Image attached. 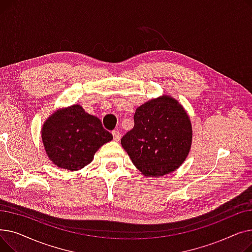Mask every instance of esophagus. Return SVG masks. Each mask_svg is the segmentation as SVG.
I'll return each instance as SVG.
<instances>
[{"instance_id":"esophagus-1","label":"esophagus","mask_w":252,"mask_h":252,"mask_svg":"<svg viewBox=\"0 0 252 252\" xmlns=\"http://www.w3.org/2000/svg\"><path fill=\"white\" fill-rule=\"evenodd\" d=\"M112 136H113L114 141H119V139H121V137H122V134L119 133L118 130H112Z\"/></svg>"}]
</instances>
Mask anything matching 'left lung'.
<instances>
[{
    "label": "left lung",
    "mask_w": 252,
    "mask_h": 252,
    "mask_svg": "<svg viewBox=\"0 0 252 252\" xmlns=\"http://www.w3.org/2000/svg\"><path fill=\"white\" fill-rule=\"evenodd\" d=\"M135 126L122 138V146L146 177L173 173L186 159L192 142L189 116L177 100L148 101L134 115Z\"/></svg>",
    "instance_id": "obj_1"
}]
</instances>
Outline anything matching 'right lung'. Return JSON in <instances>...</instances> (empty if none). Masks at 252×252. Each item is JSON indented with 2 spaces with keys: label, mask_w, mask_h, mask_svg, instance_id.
Returning <instances> with one entry per match:
<instances>
[{
  "label": "right lung",
  "mask_w": 252,
  "mask_h": 252,
  "mask_svg": "<svg viewBox=\"0 0 252 252\" xmlns=\"http://www.w3.org/2000/svg\"><path fill=\"white\" fill-rule=\"evenodd\" d=\"M42 139L54 164L75 171L88 165L96 151L113 137L98 117L88 114L79 105H72L48 118Z\"/></svg>",
  "instance_id": "right-lung-1"
}]
</instances>
